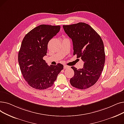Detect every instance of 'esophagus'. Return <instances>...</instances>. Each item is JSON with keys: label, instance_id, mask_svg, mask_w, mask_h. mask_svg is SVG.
<instances>
[{"label": "esophagus", "instance_id": "1", "mask_svg": "<svg viewBox=\"0 0 124 124\" xmlns=\"http://www.w3.org/2000/svg\"><path fill=\"white\" fill-rule=\"evenodd\" d=\"M70 67H69V66H67V65H64V69H68V68H69Z\"/></svg>", "mask_w": 124, "mask_h": 124}]
</instances>
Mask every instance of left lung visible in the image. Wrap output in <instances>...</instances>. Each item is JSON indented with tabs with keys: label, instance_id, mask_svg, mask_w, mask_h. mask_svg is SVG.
Wrapping results in <instances>:
<instances>
[{
	"label": "left lung",
	"instance_id": "left-lung-1",
	"mask_svg": "<svg viewBox=\"0 0 124 124\" xmlns=\"http://www.w3.org/2000/svg\"><path fill=\"white\" fill-rule=\"evenodd\" d=\"M66 34L72 39L73 55L81 58L83 67L74 70V76L70 80L72 86L85 89L92 86L99 79L105 62L103 41L100 36L84 23L63 25Z\"/></svg>",
	"mask_w": 124,
	"mask_h": 124
}]
</instances>
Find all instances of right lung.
<instances>
[{"label":"right lung","instance_id":"1","mask_svg":"<svg viewBox=\"0 0 124 124\" xmlns=\"http://www.w3.org/2000/svg\"><path fill=\"white\" fill-rule=\"evenodd\" d=\"M60 25L41 24L26 35L18 52V61L23 76L29 85L37 89H45L54 84L63 65L48 66L43 60L47 55L48 44L60 31Z\"/></svg>","mask_w":124,"mask_h":124}]
</instances>
